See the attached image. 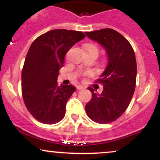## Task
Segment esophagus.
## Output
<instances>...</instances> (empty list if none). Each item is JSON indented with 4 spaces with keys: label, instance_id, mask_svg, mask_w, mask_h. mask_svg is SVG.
Segmentation results:
<instances>
[{
    "label": "esophagus",
    "instance_id": "1",
    "mask_svg": "<svg viewBox=\"0 0 160 160\" xmlns=\"http://www.w3.org/2000/svg\"><path fill=\"white\" fill-rule=\"evenodd\" d=\"M85 87L83 86H81V85H79V86H77V89L78 90H82V89H84Z\"/></svg>",
    "mask_w": 160,
    "mask_h": 160
}]
</instances>
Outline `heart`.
<instances>
[{
  "instance_id": "1",
  "label": "heart",
  "mask_w": 160,
  "mask_h": 160,
  "mask_svg": "<svg viewBox=\"0 0 160 160\" xmlns=\"http://www.w3.org/2000/svg\"><path fill=\"white\" fill-rule=\"evenodd\" d=\"M86 52H92L95 54V55L98 56L99 53V49L96 46L90 44V45H88L86 47Z\"/></svg>"
}]
</instances>
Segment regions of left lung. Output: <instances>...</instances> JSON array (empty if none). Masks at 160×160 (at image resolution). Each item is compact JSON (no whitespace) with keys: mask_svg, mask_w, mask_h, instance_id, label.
<instances>
[{"mask_svg":"<svg viewBox=\"0 0 160 160\" xmlns=\"http://www.w3.org/2000/svg\"><path fill=\"white\" fill-rule=\"evenodd\" d=\"M85 33L103 46L108 60L106 69L96 82L103 86L102 92H95L98 88H88L92 98L86 105V112L95 122L110 123L125 112L134 95L137 79L134 51L128 40L112 29Z\"/></svg>","mask_w":160,"mask_h":160,"instance_id":"left-lung-1","label":"left lung"}]
</instances>
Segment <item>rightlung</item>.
<instances>
[{"mask_svg":"<svg viewBox=\"0 0 160 160\" xmlns=\"http://www.w3.org/2000/svg\"><path fill=\"white\" fill-rule=\"evenodd\" d=\"M85 37L82 32L54 29L39 36L30 46L22 69V96L39 122L55 124L65 116L66 102L76 88L58 86L57 80L66 53Z\"/></svg>","mask_w":160,"mask_h":160,"instance_id":"add662e5","label":"right lung"}]
</instances>
